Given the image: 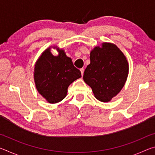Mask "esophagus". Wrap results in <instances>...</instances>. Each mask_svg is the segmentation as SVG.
I'll return each instance as SVG.
<instances>
[{"label": "esophagus", "instance_id": "1", "mask_svg": "<svg viewBox=\"0 0 155 155\" xmlns=\"http://www.w3.org/2000/svg\"><path fill=\"white\" fill-rule=\"evenodd\" d=\"M80 70H81V74H82V76H83V73H84V70H85V69H84V68H81V69Z\"/></svg>", "mask_w": 155, "mask_h": 155}]
</instances>
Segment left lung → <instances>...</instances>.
Segmentation results:
<instances>
[{"mask_svg": "<svg viewBox=\"0 0 155 155\" xmlns=\"http://www.w3.org/2000/svg\"><path fill=\"white\" fill-rule=\"evenodd\" d=\"M90 58L83 80L99 101H111L127 81L129 70L127 57L115 44L103 42L91 50Z\"/></svg>", "mask_w": 155, "mask_h": 155, "instance_id": "8db88e82", "label": "left lung"}]
</instances>
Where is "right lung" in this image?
Instances as JSON below:
<instances>
[{
  "instance_id": "right-lung-1",
  "label": "right lung",
  "mask_w": 155,
  "mask_h": 155,
  "mask_svg": "<svg viewBox=\"0 0 155 155\" xmlns=\"http://www.w3.org/2000/svg\"><path fill=\"white\" fill-rule=\"evenodd\" d=\"M52 48L58 52L57 56L51 52ZM33 77L38 92L48 103L54 104L66 96L69 85L81 77V73L64 50L54 46L46 48L39 57L34 67Z\"/></svg>"
}]
</instances>
